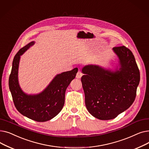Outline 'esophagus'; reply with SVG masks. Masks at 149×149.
Masks as SVG:
<instances>
[{
	"instance_id": "1",
	"label": "esophagus",
	"mask_w": 149,
	"mask_h": 149,
	"mask_svg": "<svg viewBox=\"0 0 149 149\" xmlns=\"http://www.w3.org/2000/svg\"><path fill=\"white\" fill-rule=\"evenodd\" d=\"M83 74L81 73V72L80 71V70H79L78 71V72L77 73V75H76V77L77 78V79H80V78L81 77Z\"/></svg>"
}]
</instances>
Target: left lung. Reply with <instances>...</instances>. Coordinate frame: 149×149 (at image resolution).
I'll return each instance as SVG.
<instances>
[{
  "instance_id": "left-lung-1",
  "label": "left lung",
  "mask_w": 149,
  "mask_h": 149,
  "mask_svg": "<svg viewBox=\"0 0 149 149\" xmlns=\"http://www.w3.org/2000/svg\"><path fill=\"white\" fill-rule=\"evenodd\" d=\"M121 68L115 72L98 66L83 68L81 81L89 112L101 120L113 119L134 102L140 73L134 56L126 46L113 48Z\"/></svg>"
}]
</instances>
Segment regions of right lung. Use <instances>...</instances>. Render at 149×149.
Wrapping results in <instances>:
<instances>
[{
    "mask_svg": "<svg viewBox=\"0 0 149 149\" xmlns=\"http://www.w3.org/2000/svg\"><path fill=\"white\" fill-rule=\"evenodd\" d=\"M34 42H31L15 54L9 77V88L17 110L23 115L37 122L49 121L58 115L65 104V92L76 76L78 68L63 72L54 78L48 87L36 95H28L21 90L17 79L20 56Z\"/></svg>",
    "mask_w": 149,
    "mask_h": 149,
    "instance_id": "add662e5",
    "label": "right lung"
}]
</instances>
